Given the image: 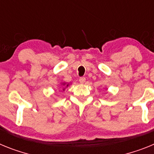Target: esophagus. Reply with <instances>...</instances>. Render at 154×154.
I'll return each mask as SVG.
<instances>
[{"label":"esophagus","instance_id":"esophagus-1","mask_svg":"<svg viewBox=\"0 0 154 154\" xmlns=\"http://www.w3.org/2000/svg\"><path fill=\"white\" fill-rule=\"evenodd\" d=\"M79 81H80V83H81V84H84V83L86 81V78L84 77H80V79H79Z\"/></svg>","mask_w":154,"mask_h":154}]
</instances>
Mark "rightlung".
I'll use <instances>...</instances> for the list:
<instances>
[{
	"label": "right lung",
	"instance_id": "right-lung-1",
	"mask_svg": "<svg viewBox=\"0 0 154 154\" xmlns=\"http://www.w3.org/2000/svg\"><path fill=\"white\" fill-rule=\"evenodd\" d=\"M64 85H65V84H63V86H64ZM68 86V85H66V87H67Z\"/></svg>",
	"mask_w": 154,
	"mask_h": 154
}]
</instances>
